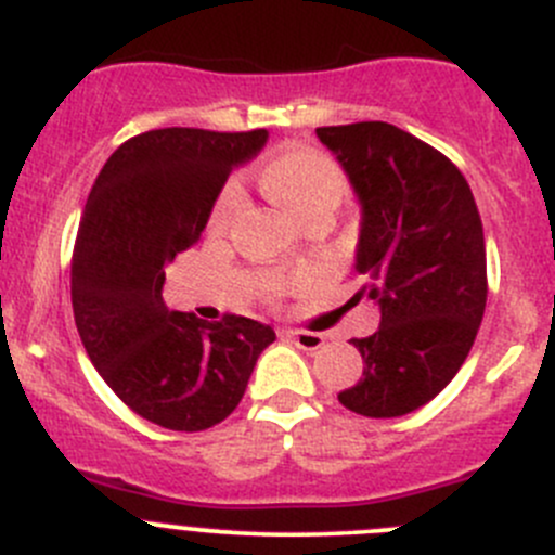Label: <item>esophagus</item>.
Here are the masks:
<instances>
[{
	"instance_id": "34e87169",
	"label": "esophagus",
	"mask_w": 555,
	"mask_h": 555,
	"mask_svg": "<svg viewBox=\"0 0 555 555\" xmlns=\"http://www.w3.org/2000/svg\"><path fill=\"white\" fill-rule=\"evenodd\" d=\"M287 335L293 338L295 346H300L306 351H317L324 346V335L311 333V330H287Z\"/></svg>"
}]
</instances>
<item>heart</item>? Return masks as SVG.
<instances>
[{
    "mask_svg": "<svg viewBox=\"0 0 555 555\" xmlns=\"http://www.w3.org/2000/svg\"><path fill=\"white\" fill-rule=\"evenodd\" d=\"M257 179H260V188L266 190L268 198L282 206L298 225L327 222L349 193V177H346L344 166L333 155L313 147H289L271 155L257 171ZM236 190H222L209 215V231H225L233 211H236ZM287 287V279H262V293L266 295H282Z\"/></svg>",
    "mask_w": 555,
    "mask_h": 555,
    "instance_id": "b5f03b06",
    "label": "heart"
}]
</instances>
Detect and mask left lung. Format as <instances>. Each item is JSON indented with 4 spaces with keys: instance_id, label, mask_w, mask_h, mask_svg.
Returning a JSON list of instances; mask_svg holds the SVG:
<instances>
[{
    "instance_id": "obj_1",
    "label": "left lung",
    "mask_w": 555,
    "mask_h": 555,
    "mask_svg": "<svg viewBox=\"0 0 555 555\" xmlns=\"http://www.w3.org/2000/svg\"><path fill=\"white\" fill-rule=\"evenodd\" d=\"M362 204L357 271L382 324L351 344L362 378L338 395L367 418L416 411L449 386L486 311V244L462 171L413 133L367 120L317 128Z\"/></svg>"
}]
</instances>
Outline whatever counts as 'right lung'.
I'll return each instance as SVG.
<instances>
[{"instance_id": "1", "label": "right lung", "mask_w": 555, "mask_h": 555, "mask_svg": "<svg viewBox=\"0 0 555 555\" xmlns=\"http://www.w3.org/2000/svg\"><path fill=\"white\" fill-rule=\"evenodd\" d=\"M266 128H155L122 142L93 182L72 255V309L109 389L147 422L201 433L242 402L268 324L225 313L204 322L164 304L166 266L204 233L233 166Z\"/></svg>"}]
</instances>
